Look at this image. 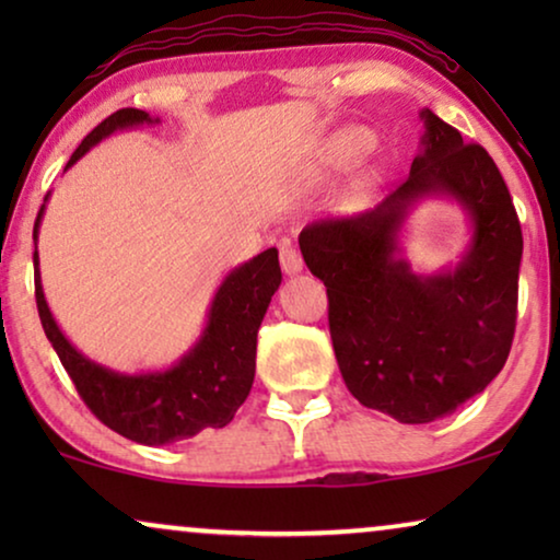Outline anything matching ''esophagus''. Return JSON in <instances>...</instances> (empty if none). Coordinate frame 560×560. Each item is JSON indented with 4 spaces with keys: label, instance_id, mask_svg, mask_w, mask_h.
<instances>
[{
    "label": "esophagus",
    "instance_id": "esophagus-1",
    "mask_svg": "<svg viewBox=\"0 0 560 560\" xmlns=\"http://www.w3.org/2000/svg\"><path fill=\"white\" fill-rule=\"evenodd\" d=\"M280 267H282V272H285V275H298L303 270L301 252L295 249V244L280 242Z\"/></svg>",
    "mask_w": 560,
    "mask_h": 560
}]
</instances>
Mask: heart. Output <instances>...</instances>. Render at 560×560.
Listing matches in <instances>:
<instances>
[{
  "instance_id": "1",
  "label": "heart",
  "mask_w": 560,
  "mask_h": 560,
  "mask_svg": "<svg viewBox=\"0 0 560 560\" xmlns=\"http://www.w3.org/2000/svg\"><path fill=\"white\" fill-rule=\"evenodd\" d=\"M372 148H374V135L370 129L347 127L341 129V132H336L331 140L326 142L320 160H324L328 167L341 171V167H349L354 165L357 160H362Z\"/></svg>"
}]
</instances>
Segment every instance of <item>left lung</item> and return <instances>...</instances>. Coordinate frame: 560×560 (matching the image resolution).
I'll list each match as a JSON object with an SVG mask.
<instances>
[{
	"instance_id": "obj_1",
	"label": "left lung",
	"mask_w": 560,
	"mask_h": 560,
	"mask_svg": "<svg viewBox=\"0 0 560 560\" xmlns=\"http://www.w3.org/2000/svg\"><path fill=\"white\" fill-rule=\"evenodd\" d=\"M423 152L372 211L313 221L298 236L324 280L328 328L349 393L400 423H431L479 395L508 362L517 320L523 232L500 167L458 129L420 112ZM451 195L470 211L472 247L456 271L416 276L396 255L409 206Z\"/></svg>"
}]
</instances>
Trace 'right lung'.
I'll list each match as a JSON object with an SVG mask.
<instances>
[{
	"label": "right lung",
	"mask_w": 560,
	"mask_h": 560,
	"mask_svg": "<svg viewBox=\"0 0 560 560\" xmlns=\"http://www.w3.org/2000/svg\"><path fill=\"white\" fill-rule=\"evenodd\" d=\"M150 121L160 119H150V114L142 109L114 112L83 137L66 171L104 137ZM43 211L45 203L37 211L33 240H37ZM33 262L35 301L43 331L56 349L60 364L66 366L68 377L73 380L81 400L106 428L144 446H165L173 441L194 439L203 428H224L232 423L234 412L247 400L255 382L257 331L282 280L278 249H265L262 255L229 272L213 295L209 320L196 347L183 354L171 370L148 374H119L83 357L66 339L45 303L37 249Z\"/></svg>",
	"instance_id": "right-lung-1"
}]
</instances>
